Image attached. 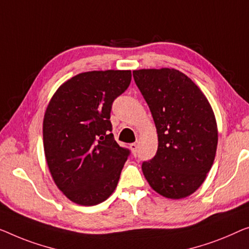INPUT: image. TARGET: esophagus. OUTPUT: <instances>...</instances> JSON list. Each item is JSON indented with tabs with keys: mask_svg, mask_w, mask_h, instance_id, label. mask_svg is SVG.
Listing matches in <instances>:
<instances>
[{
	"mask_svg": "<svg viewBox=\"0 0 249 249\" xmlns=\"http://www.w3.org/2000/svg\"><path fill=\"white\" fill-rule=\"evenodd\" d=\"M129 148H131L133 154L136 155V151H137V143H132L131 145H129Z\"/></svg>",
	"mask_w": 249,
	"mask_h": 249,
	"instance_id": "obj_1",
	"label": "esophagus"
}]
</instances>
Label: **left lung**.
Masks as SVG:
<instances>
[{
    "mask_svg": "<svg viewBox=\"0 0 249 249\" xmlns=\"http://www.w3.org/2000/svg\"><path fill=\"white\" fill-rule=\"evenodd\" d=\"M158 132L154 158L142 163L152 189L165 198L190 196L205 181L216 157L218 131L206 96L179 70L133 71Z\"/></svg>",
    "mask_w": 249,
    "mask_h": 249,
    "instance_id": "8db88e82",
    "label": "left lung"
}]
</instances>
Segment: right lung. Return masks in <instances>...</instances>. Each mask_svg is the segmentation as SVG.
<instances>
[{"instance_id": "1", "label": "right lung", "mask_w": 249, "mask_h": 249, "mask_svg": "<svg viewBox=\"0 0 249 249\" xmlns=\"http://www.w3.org/2000/svg\"><path fill=\"white\" fill-rule=\"evenodd\" d=\"M131 70L79 73L62 84L43 118V147L57 187L72 202L98 205L117 187L128 148L114 140L113 102L128 88Z\"/></svg>"}]
</instances>
